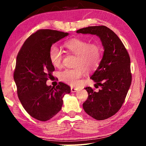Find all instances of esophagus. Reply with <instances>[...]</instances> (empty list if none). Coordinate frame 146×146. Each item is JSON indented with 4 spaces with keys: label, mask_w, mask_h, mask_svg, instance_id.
<instances>
[{
    "label": "esophagus",
    "mask_w": 146,
    "mask_h": 146,
    "mask_svg": "<svg viewBox=\"0 0 146 146\" xmlns=\"http://www.w3.org/2000/svg\"><path fill=\"white\" fill-rule=\"evenodd\" d=\"M78 89L77 88H71V91L72 93H75L76 91H77Z\"/></svg>",
    "instance_id": "34e87169"
}]
</instances>
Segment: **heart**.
<instances>
[{"label": "heart", "instance_id": "heart-1", "mask_svg": "<svg viewBox=\"0 0 146 146\" xmlns=\"http://www.w3.org/2000/svg\"><path fill=\"white\" fill-rule=\"evenodd\" d=\"M64 48L69 53L76 56L74 67L75 69H66L58 74L60 80L68 84L78 85L79 80L86 71L95 70L99 66L102 60L103 48L98 43H91L84 39L75 38L64 44ZM62 52L56 46H51L49 50V59L51 64L56 68L61 66Z\"/></svg>", "mask_w": 146, "mask_h": 146}]
</instances>
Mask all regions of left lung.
I'll return each instance as SVG.
<instances>
[{
	"label": "left lung",
	"mask_w": 146,
	"mask_h": 146,
	"mask_svg": "<svg viewBox=\"0 0 146 146\" xmlns=\"http://www.w3.org/2000/svg\"><path fill=\"white\" fill-rule=\"evenodd\" d=\"M76 33L96 35L104 48L100 65L91 76L96 82L95 87L100 89L96 92L91 87L85 88L88 97L83 108L96 120L107 119L122 107L131 84L129 53L117 35L105 26H89Z\"/></svg>",
	"instance_id": "1"
}]
</instances>
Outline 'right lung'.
Returning a JSON list of instances; mask_svg holds the SVG:
<instances>
[{
    "label": "right lung",
    "mask_w": 146,
    "mask_h": 146,
    "mask_svg": "<svg viewBox=\"0 0 146 146\" xmlns=\"http://www.w3.org/2000/svg\"><path fill=\"white\" fill-rule=\"evenodd\" d=\"M68 33L39 29L24 42L17 56L13 73L17 95L28 114L40 121H47L60 111L62 98L70 93L68 85L59 82L56 87L46 85L55 68L49 59L52 44Z\"/></svg>",
    "instance_id": "add662e5"
}]
</instances>
